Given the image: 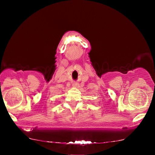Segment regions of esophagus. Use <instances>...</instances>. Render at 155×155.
Listing matches in <instances>:
<instances>
[{"label": "esophagus", "instance_id": "1", "mask_svg": "<svg viewBox=\"0 0 155 155\" xmlns=\"http://www.w3.org/2000/svg\"><path fill=\"white\" fill-rule=\"evenodd\" d=\"M72 86H73V87H78V86H79V85H78L77 83H73Z\"/></svg>", "mask_w": 155, "mask_h": 155}]
</instances>
